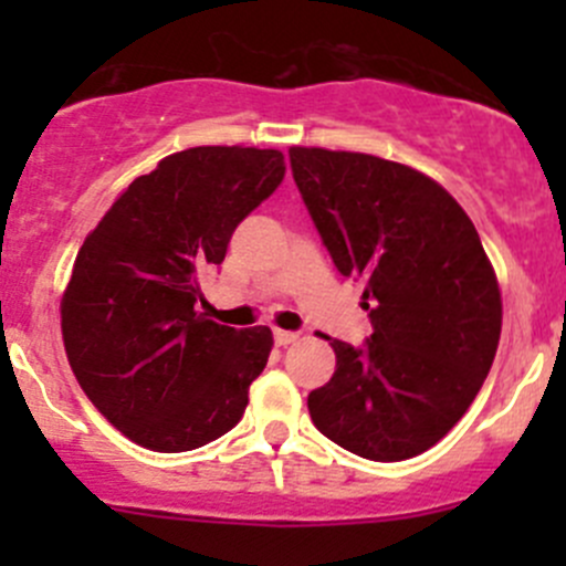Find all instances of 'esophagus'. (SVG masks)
<instances>
[{
	"mask_svg": "<svg viewBox=\"0 0 566 566\" xmlns=\"http://www.w3.org/2000/svg\"><path fill=\"white\" fill-rule=\"evenodd\" d=\"M295 339H298V334H295V331H273V342H276L279 347L293 345Z\"/></svg>",
	"mask_w": 566,
	"mask_h": 566,
	"instance_id": "esophagus-1",
	"label": "esophagus"
}]
</instances>
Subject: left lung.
I'll return each instance as SVG.
<instances>
[{
    "mask_svg": "<svg viewBox=\"0 0 566 566\" xmlns=\"http://www.w3.org/2000/svg\"><path fill=\"white\" fill-rule=\"evenodd\" d=\"M290 167L373 323L364 345L331 342L336 373L306 399L312 421L358 458H416L462 419L499 350L501 293L476 227L405 164L293 147Z\"/></svg>",
    "mask_w": 566,
    "mask_h": 566,
    "instance_id": "8db88e82",
    "label": "left lung"
}]
</instances>
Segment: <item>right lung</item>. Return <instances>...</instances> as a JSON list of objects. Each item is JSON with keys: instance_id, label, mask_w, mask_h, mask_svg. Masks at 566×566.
Masks as SVG:
<instances>
[{"instance_id": "1", "label": "right lung", "mask_w": 566, "mask_h": 566, "mask_svg": "<svg viewBox=\"0 0 566 566\" xmlns=\"http://www.w3.org/2000/svg\"><path fill=\"white\" fill-rule=\"evenodd\" d=\"M284 180V156L191 147L125 188L78 249L62 339L84 394L153 452H191L241 421L271 328L235 331L199 312V276Z\"/></svg>"}]
</instances>
